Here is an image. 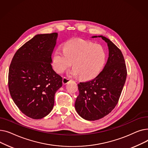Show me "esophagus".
I'll use <instances>...</instances> for the list:
<instances>
[{
    "instance_id": "obj_1",
    "label": "esophagus",
    "mask_w": 148,
    "mask_h": 148,
    "mask_svg": "<svg viewBox=\"0 0 148 148\" xmlns=\"http://www.w3.org/2000/svg\"><path fill=\"white\" fill-rule=\"evenodd\" d=\"M71 81V80L69 79V78H67V77H64L63 79V84H68L69 82H70Z\"/></svg>"
}]
</instances>
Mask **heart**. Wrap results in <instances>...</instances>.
<instances>
[{
    "mask_svg": "<svg viewBox=\"0 0 148 148\" xmlns=\"http://www.w3.org/2000/svg\"><path fill=\"white\" fill-rule=\"evenodd\" d=\"M107 54L101 45L82 39H73L64 45L63 51L56 49L53 55V65L59 73H64L71 65L72 76L80 75L84 80H90L101 71L106 60Z\"/></svg>",
    "mask_w": 148,
    "mask_h": 148,
    "instance_id": "b5f03b06",
    "label": "heart"
}]
</instances>
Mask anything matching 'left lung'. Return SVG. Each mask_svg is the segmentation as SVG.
Masks as SVG:
<instances>
[{
  "label": "left lung",
  "instance_id": "left-lung-1",
  "mask_svg": "<svg viewBox=\"0 0 148 148\" xmlns=\"http://www.w3.org/2000/svg\"><path fill=\"white\" fill-rule=\"evenodd\" d=\"M101 37L107 44L108 58L103 69L90 81L78 84L79 94L75 102L76 112L87 121H96L110 113L117 104L127 78V68L121 51L110 40Z\"/></svg>",
  "mask_w": 148,
  "mask_h": 148
}]
</instances>
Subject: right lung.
I'll list each match as a JSON object with an SVG mask.
<instances>
[{"label": "right lung", "instance_id": "1", "mask_svg": "<svg viewBox=\"0 0 148 148\" xmlns=\"http://www.w3.org/2000/svg\"><path fill=\"white\" fill-rule=\"evenodd\" d=\"M57 33L38 34L15 53L9 69L10 95L20 110L34 119L52 110L62 78L52 66Z\"/></svg>", "mask_w": 148, "mask_h": 148}]
</instances>
